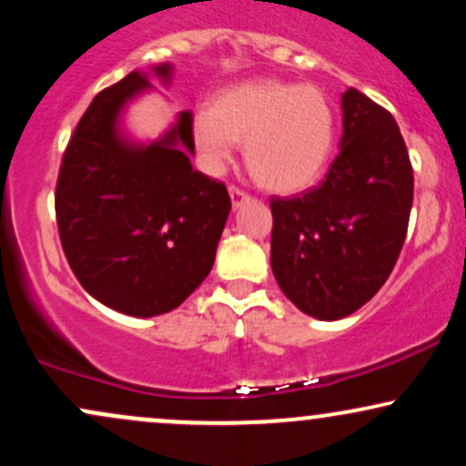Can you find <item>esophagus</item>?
<instances>
[{"label":"esophagus","mask_w":466,"mask_h":466,"mask_svg":"<svg viewBox=\"0 0 466 466\" xmlns=\"http://www.w3.org/2000/svg\"><path fill=\"white\" fill-rule=\"evenodd\" d=\"M229 197H232V206H234V208L243 206L245 201H249V195H248V192L240 190V188H237V186H229Z\"/></svg>","instance_id":"1"}]
</instances>
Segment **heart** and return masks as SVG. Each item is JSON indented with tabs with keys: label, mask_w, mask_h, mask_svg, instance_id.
Listing matches in <instances>:
<instances>
[{
	"label": "heart",
	"mask_w": 466,
	"mask_h": 466,
	"mask_svg": "<svg viewBox=\"0 0 466 466\" xmlns=\"http://www.w3.org/2000/svg\"><path fill=\"white\" fill-rule=\"evenodd\" d=\"M197 151L223 168L243 144L251 177L278 195L302 192L322 177L335 144V111L315 85L249 80L223 89L192 120Z\"/></svg>",
	"instance_id": "1"
}]
</instances>
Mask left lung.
Here are the masks:
<instances>
[{
  "label": "left lung",
  "mask_w": 466,
  "mask_h": 466,
  "mask_svg": "<svg viewBox=\"0 0 466 466\" xmlns=\"http://www.w3.org/2000/svg\"><path fill=\"white\" fill-rule=\"evenodd\" d=\"M339 153L318 188L271 197V271L302 313L341 319L388 276L408 234L414 175L397 120L349 87Z\"/></svg>",
  "instance_id": "1"
}]
</instances>
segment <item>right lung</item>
<instances>
[{
    "label": "right lung",
    "mask_w": 466,
    "mask_h": 466,
    "mask_svg": "<svg viewBox=\"0 0 466 466\" xmlns=\"http://www.w3.org/2000/svg\"><path fill=\"white\" fill-rule=\"evenodd\" d=\"M155 76L170 80V66ZM151 87L127 74L96 94L63 153L55 208L63 251L89 296L114 311L153 318L177 309L215 265L229 208L223 181L192 168V114L148 147L127 142L117 116Z\"/></svg>",
    "instance_id": "add662e5"
}]
</instances>
